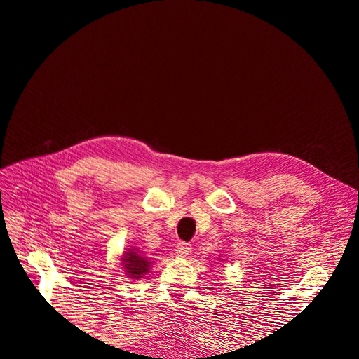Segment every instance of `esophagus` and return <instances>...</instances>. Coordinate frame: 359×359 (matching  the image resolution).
<instances>
[{"label": "esophagus", "mask_w": 359, "mask_h": 359, "mask_svg": "<svg viewBox=\"0 0 359 359\" xmlns=\"http://www.w3.org/2000/svg\"><path fill=\"white\" fill-rule=\"evenodd\" d=\"M190 252H191V245H190L189 243L181 241V243H178L177 247H175V253H177L178 256H181V257L190 255Z\"/></svg>", "instance_id": "1"}]
</instances>
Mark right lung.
I'll use <instances>...</instances> for the list:
<instances>
[{
  "label": "right lung",
  "mask_w": 359,
  "mask_h": 359,
  "mask_svg": "<svg viewBox=\"0 0 359 359\" xmlns=\"http://www.w3.org/2000/svg\"><path fill=\"white\" fill-rule=\"evenodd\" d=\"M124 269L130 278H142L151 266L149 259L142 256V253L137 252L136 248H127V252L123 256Z\"/></svg>",
  "instance_id": "right-lung-1"
}]
</instances>
